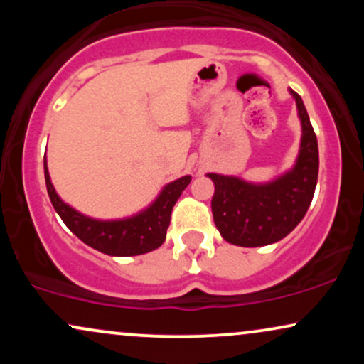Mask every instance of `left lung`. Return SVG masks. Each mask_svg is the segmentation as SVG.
<instances>
[{
	"label": "left lung",
	"instance_id": "left-lung-1",
	"mask_svg": "<svg viewBox=\"0 0 364 364\" xmlns=\"http://www.w3.org/2000/svg\"><path fill=\"white\" fill-rule=\"evenodd\" d=\"M301 119V145L294 168L267 185H253L235 176L207 174L214 181L212 214L228 243L255 248L277 243L296 228L310 207L318 179V144L306 107L294 90Z\"/></svg>",
	"mask_w": 364,
	"mask_h": 364
}]
</instances>
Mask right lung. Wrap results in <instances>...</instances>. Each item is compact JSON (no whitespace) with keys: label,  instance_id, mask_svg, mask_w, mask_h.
<instances>
[{"label":"right lung","instance_id":"right-lung-1","mask_svg":"<svg viewBox=\"0 0 364 364\" xmlns=\"http://www.w3.org/2000/svg\"><path fill=\"white\" fill-rule=\"evenodd\" d=\"M44 176L49 198L63 223L68 225L70 231L80 237L83 243L92 246L97 252L111 255V257L144 255L157 250L164 243L174 203L178 202L179 195L191 181V176H183L166 185L156 202L140 214L121 220H97L66 205L58 196L51 178H49L46 157Z\"/></svg>","mask_w":364,"mask_h":364}]
</instances>
